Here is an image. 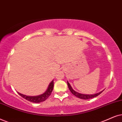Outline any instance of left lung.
<instances>
[{
	"label": "left lung",
	"instance_id": "obj_1",
	"mask_svg": "<svg viewBox=\"0 0 122 122\" xmlns=\"http://www.w3.org/2000/svg\"><path fill=\"white\" fill-rule=\"evenodd\" d=\"M67 86H68V87H69V89H70V92H71V93L73 94L76 97H77L78 98H81V99H83V100H88V99H90V98L95 97L99 95L100 94H101V93H102V92H103V91H104V90H102V91L98 92V93H97L95 94H92V95H86V94L80 93H78V92H76L75 91H74L73 89H72V87L71 86L70 83L68 82V81H67Z\"/></svg>",
	"mask_w": 122,
	"mask_h": 122
}]
</instances>
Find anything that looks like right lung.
Wrapping results in <instances>:
<instances>
[{
    "mask_svg": "<svg viewBox=\"0 0 122 122\" xmlns=\"http://www.w3.org/2000/svg\"><path fill=\"white\" fill-rule=\"evenodd\" d=\"M53 81H52L48 85V87L47 90H46L43 94L38 96H26L23 95V94L20 93L19 92H17V93L19 94L21 97H22L23 98H25V99L28 100V101H30V102L34 103H39L43 102V101H44L49 97V96H50L51 94L52 93V90H53Z\"/></svg>",
    "mask_w": 122,
    "mask_h": 122,
    "instance_id": "add662e5",
    "label": "right lung"
}]
</instances>
